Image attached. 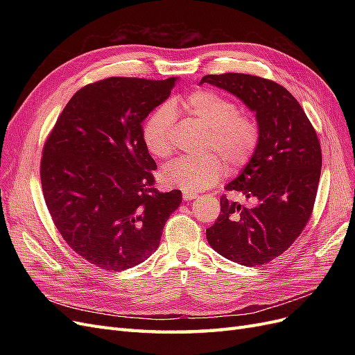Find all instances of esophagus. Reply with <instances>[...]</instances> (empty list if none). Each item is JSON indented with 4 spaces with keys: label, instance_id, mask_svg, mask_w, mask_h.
I'll use <instances>...</instances> for the list:
<instances>
[{
    "label": "esophagus",
    "instance_id": "esophagus-1",
    "mask_svg": "<svg viewBox=\"0 0 355 355\" xmlns=\"http://www.w3.org/2000/svg\"><path fill=\"white\" fill-rule=\"evenodd\" d=\"M196 197H197L196 192H184V194H182V198H184L185 201H191V200H194Z\"/></svg>",
    "mask_w": 355,
    "mask_h": 355
}]
</instances>
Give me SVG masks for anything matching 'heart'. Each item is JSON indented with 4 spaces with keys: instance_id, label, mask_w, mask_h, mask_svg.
Listing matches in <instances>:
<instances>
[{
    "instance_id": "b5f03b06",
    "label": "heart",
    "mask_w": 355,
    "mask_h": 355,
    "mask_svg": "<svg viewBox=\"0 0 355 355\" xmlns=\"http://www.w3.org/2000/svg\"><path fill=\"white\" fill-rule=\"evenodd\" d=\"M182 108L209 127L204 149L214 153L171 161L161 170V182L166 187L198 192L216 184L227 166L235 171L249 163L259 144V125L252 115L240 114L232 101L211 90L192 92L182 101ZM173 123L175 106L171 103L159 105L148 116L142 137L154 157L166 158L173 151Z\"/></svg>"
}]
</instances>
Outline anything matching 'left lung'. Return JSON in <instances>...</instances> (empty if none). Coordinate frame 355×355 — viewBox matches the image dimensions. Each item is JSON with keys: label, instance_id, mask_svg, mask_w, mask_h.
<instances>
[{"label": "left lung", "instance_id": "1", "mask_svg": "<svg viewBox=\"0 0 355 355\" xmlns=\"http://www.w3.org/2000/svg\"><path fill=\"white\" fill-rule=\"evenodd\" d=\"M254 112L259 144L240 175L225 187L250 206L220 198L218 220L206 231L211 249L227 259L263 265L286 252L313 213L321 148L302 106L283 85L249 73L206 75Z\"/></svg>", "mask_w": 355, "mask_h": 355}]
</instances>
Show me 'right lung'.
Segmentation results:
<instances>
[{
  "mask_svg": "<svg viewBox=\"0 0 355 355\" xmlns=\"http://www.w3.org/2000/svg\"><path fill=\"white\" fill-rule=\"evenodd\" d=\"M178 77H112L75 93L58 118L41 159L42 194L63 240L85 261L123 271L148 259L182 192L154 188L145 118Z\"/></svg>",
  "mask_w": 355,
  "mask_h": 355,
  "instance_id": "obj_1",
  "label": "right lung"
}]
</instances>
